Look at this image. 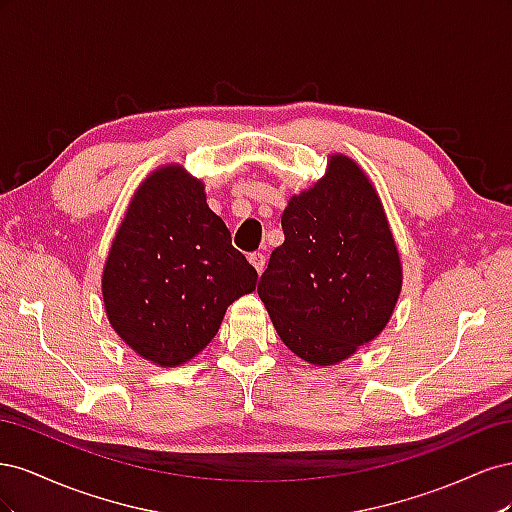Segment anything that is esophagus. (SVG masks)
I'll use <instances>...</instances> for the list:
<instances>
[{"label":"esophagus","mask_w":512,"mask_h":512,"mask_svg":"<svg viewBox=\"0 0 512 512\" xmlns=\"http://www.w3.org/2000/svg\"><path fill=\"white\" fill-rule=\"evenodd\" d=\"M247 260L252 262V267L258 271V273H262L265 271V262H267V258H265V254H260V252H254V254H250L247 256Z\"/></svg>","instance_id":"34e87169"}]
</instances>
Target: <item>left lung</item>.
Here are the masks:
<instances>
[{"mask_svg": "<svg viewBox=\"0 0 512 512\" xmlns=\"http://www.w3.org/2000/svg\"><path fill=\"white\" fill-rule=\"evenodd\" d=\"M282 228L258 297L299 359L342 363L384 331L404 282L382 200L359 164L329 153L324 177L290 196Z\"/></svg>", "mask_w": 512, "mask_h": 512, "instance_id": "obj_1", "label": "left lung"}]
</instances>
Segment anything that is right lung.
Instances as JSON below:
<instances>
[{
  "mask_svg": "<svg viewBox=\"0 0 512 512\" xmlns=\"http://www.w3.org/2000/svg\"><path fill=\"white\" fill-rule=\"evenodd\" d=\"M256 269L230 245L207 205L205 183L181 164L138 185L102 269V299L115 333L158 367L203 352L230 303L252 292Z\"/></svg>",
  "mask_w": 512,
  "mask_h": 512,
  "instance_id": "1",
  "label": "right lung"
}]
</instances>
